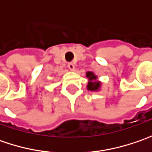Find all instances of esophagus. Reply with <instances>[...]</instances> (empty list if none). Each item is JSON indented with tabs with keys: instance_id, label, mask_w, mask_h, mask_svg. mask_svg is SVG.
<instances>
[{
	"instance_id": "obj_1",
	"label": "esophagus",
	"mask_w": 152,
	"mask_h": 152,
	"mask_svg": "<svg viewBox=\"0 0 152 152\" xmlns=\"http://www.w3.org/2000/svg\"><path fill=\"white\" fill-rule=\"evenodd\" d=\"M67 67H68L70 70L73 71V70H74V68H75V66H74V64H73V63L70 62V63H68V64H67Z\"/></svg>"
}]
</instances>
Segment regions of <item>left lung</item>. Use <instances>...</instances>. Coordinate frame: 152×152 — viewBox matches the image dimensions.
Returning <instances> with one entry per match:
<instances>
[{"instance_id":"1","label":"left lung","mask_w":152,"mask_h":152,"mask_svg":"<svg viewBox=\"0 0 152 152\" xmlns=\"http://www.w3.org/2000/svg\"><path fill=\"white\" fill-rule=\"evenodd\" d=\"M86 77L89 79L87 89L88 91H97L100 90L101 88V82L96 81L97 76L95 75V73L92 72H87L86 73Z\"/></svg>"}]
</instances>
